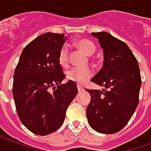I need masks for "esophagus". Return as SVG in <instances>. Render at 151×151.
Here are the masks:
<instances>
[{
	"label": "esophagus",
	"mask_w": 151,
	"mask_h": 151,
	"mask_svg": "<svg viewBox=\"0 0 151 151\" xmlns=\"http://www.w3.org/2000/svg\"><path fill=\"white\" fill-rule=\"evenodd\" d=\"M77 87H78V91H79V92L83 91H84L83 86H80V85H78V86H77Z\"/></svg>",
	"instance_id": "esophagus-1"
}]
</instances>
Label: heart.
Listing matches in <instances>:
<instances>
[{
  "mask_svg": "<svg viewBox=\"0 0 151 151\" xmlns=\"http://www.w3.org/2000/svg\"><path fill=\"white\" fill-rule=\"evenodd\" d=\"M79 50L87 56H92L95 52L96 47L92 42L87 39H80L76 43ZM68 47L67 45H63L59 52L58 60L60 65L65 67L68 64ZM93 76V72L89 68H72L66 72V76L68 80L75 82L78 84H84L91 79Z\"/></svg>",
  "mask_w": 151,
  "mask_h": 151,
  "instance_id": "b5f03b06",
  "label": "heart"
}]
</instances>
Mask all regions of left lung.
I'll return each mask as SVG.
<instances>
[{"label": "left lung", "instance_id": "obj_1", "mask_svg": "<svg viewBox=\"0 0 151 151\" xmlns=\"http://www.w3.org/2000/svg\"><path fill=\"white\" fill-rule=\"evenodd\" d=\"M103 51V65L91 81L106 89L88 90L90 126L98 132L114 134L128 124L139 104L141 76L139 63L126 43L107 32L91 33Z\"/></svg>", "mask_w": 151, "mask_h": 151}]
</instances>
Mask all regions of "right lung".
Returning a JSON list of instances; mask_svg holds the SVG:
<instances>
[{"mask_svg": "<svg viewBox=\"0 0 151 151\" xmlns=\"http://www.w3.org/2000/svg\"><path fill=\"white\" fill-rule=\"evenodd\" d=\"M65 42L64 34L41 35L23 49L15 69L16 111L23 125L36 135H49L62 125L78 93L75 82L60 84L65 76L58 56Z\"/></svg>", "mask_w": 151, "mask_h": 151, "instance_id": "1", "label": "right lung"}]
</instances>
